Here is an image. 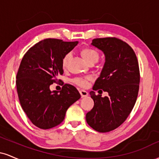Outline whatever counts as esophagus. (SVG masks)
Returning a JSON list of instances; mask_svg holds the SVG:
<instances>
[{
    "instance_id": "34e87169",
    "label": "esophagus",
    "mask_w": 159,
    "mask_h": 159,
    "mask_svg": "<svg viewBox=\"0 0 159 159\" xmlns=\"http://www.w3.org/2000/svg\"><path fill=\"white\" fill-rule=\"evenodd\" d=\"M79 92H80V94H81V96L82 98H83V97H86V96H88V93H87L86 90H81L79 91Z\"/></svg>"
}]
</instances>
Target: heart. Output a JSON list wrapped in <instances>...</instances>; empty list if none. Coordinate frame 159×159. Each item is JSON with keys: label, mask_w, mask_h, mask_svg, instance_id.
Masks as SVG:
<instances>
[{"label": "heart", "mask_w": 159, "mask_h": 159, "mask_svg": "<svg viewBox=\"0 0 159 159\" xmlns=\"http://www.w3.org/2000/svg\"><path fill=\"white\" fill-rule=\"evenodd\" d=\"M81 55L82 57L84 59V61L90 64H94L96 62L98 61V58H99V54L97 51H96L95 49L90 48V47H85L83 48L81 50ZM71 57V54L68 53L66 55L63 57V61H62V66H63V68H66L68 65L69 61ZM74 82L76 84L81 86V87H86L88 84L87 80L86 78H76L74 79Z\"/></svg>", "instance_id": "1"}]
</instances>
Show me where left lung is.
Listing matches in <instances>:
<instances>
[{"instance_id":"left-lung-1","label":"left lung","mask_w":159,"mask_h":159,"mask_svg":"<svg viewBox=\"0 0 159 159\" xmlns=\"http://www.w3.org/2000/svg\"><path fill=\"white\" fill-rule=\"evenodd\" d=\"M91 45L105 54L102 72L93 87L108 93L102 97L90 91L94 106L86 114L87 123L94 130L108 132L119 127L134 107L139 90V66L133 49L114 37L98 38Z\"/></svg>"}]
</instances>
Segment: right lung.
Wrapping results in <instances>:
<instances>
[{
    "instance_id": "add662e5",
    "label": "right lung",
    "mask_w": 159,
    "mask_h": 159,
    "mask_svg": "<svg viewBox=\"0 0 159 159\" xmlns=\"http://www.w3.org/2000/svg\"><path fill=\"white\" fill-rule=\"evenodd\" d=\"M78 42L45 39L31 47L20 63L16 88L23 111L36 127L48 129L64 120L70 105L81 98L74 86L66 84L57 92L51 84L63 74L62 61ZM61 81V80H59Z\"/></svg>"
}]
</instances>
